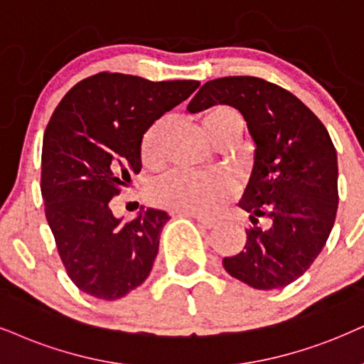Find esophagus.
<instances>
[{
    "label": "esophagus",
    "instance_id": "34e87169",
    "mask_svg": "<svg viewBox=\"0 0 364 364\" xmlns=\"http://www.w3.org/2000/svg\"><path fill=\"white\" fill-rule=\"evenodd\" d=\"M188 216H191V218H195L198 223L201 225V227H205V228H215L216 227V220H211V218H205V216H201V215H191V213H188Z\"/></svg>",
    "mask_w": 364,
    "mask_h": 364
}]
</instances>
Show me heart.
<instances>
[{
    "label": "heart",
    "mask_w": 364,
    "mask_h": 364,
    "mask_svg": "<svg viewBox=\"0 0 364 364\" xmlns=\"http://www.w3.org/2000/svg\"><path fill=\"white\" fill-rule=\"evenodd\" d=\"M200 124L206 137L213 142H237L243 131L240 114L228 105H213L205 110ZM168 127V119H159L148 129L141 146L144 164L156 166L161 161V146ZM235 185L222 174L174 171L156 183L151 196L164 208L191 215H211L235 196Z\"/></svg>",
    "instance_id": "1"
}]
</instances>
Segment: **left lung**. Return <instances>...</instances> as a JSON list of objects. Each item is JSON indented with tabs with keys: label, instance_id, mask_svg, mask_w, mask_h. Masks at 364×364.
<instances>
[{
	"label": "left lung",
	"instance_id": "obj_1",
	"mask_svg": "<svg viewBox=\"0 0 364 364\" xmlns=\"http://www.w3.org/2000/svg\"><path fill=\"white\" fill-rule=\"evenodd\" d=\"M242 114L254 142V166L240 200L254 227L225 270L250 287L292 284L317 259L338 211V154L316 114L282 87L257 77L210 80L188 104L196 114L213 105ZM260 218L269 227L257 228Z\"/></svg>",
	"mask_w": 364,
	"mask_h": 364
}]
</instances>
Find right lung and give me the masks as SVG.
<instances>
[{
    "label": "right lung",
    "instance_id": "obj_1",
    "mask_svg": "<svg viewBox=\"0 0 364 364\" xmlns=\"http://www.w3.org/2000/svg\"><path fill=\"white\" fill-rule=\"evenodd\" d=\"M198 85L102 72L55 109L41 149V196L60 259L82 292L116 301L148 279L169 215L141 208L126 223L110 200L141 171L146 131Z\"/></svg>",
    "mask_w": 364,
    "mask_h": 364
}]
</instances>
